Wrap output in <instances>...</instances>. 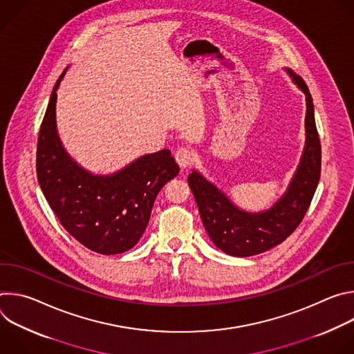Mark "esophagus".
Listing matches in <instances>:
<instances>
[{
	"instance_id": "obj_1",
	"label": "esophagus",
	"mask_w": 354,
	"mask_h": 354,
	"mask_svg": "<svg viewBox=\"0 0 354 354\" xmlns=\"http://www.w3.org/2000/svg\"><path fill=\"white\" fill-rule=\"evenodd\" d=\"M175 160H176V162H178V165H179V168H180L182 171L186 169V168L190 167L192 162H193V154H192V151L187 149V148H180V149H178L176 153H175Z\"/></svg>"
}]
</instances>
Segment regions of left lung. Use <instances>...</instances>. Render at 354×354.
<instances>
[{
  "label": "left lung",
  "instance_id": "obj_1",
  "mask_svg": "<svg viewBox=\"0 0 354 354\" xmlns=\"http://www.w3.org/2000/svg\"><path fill=\"white\" fill-rule=\"evenodd\" d=\"M284 71L306 95L307 105L304 149L284 193L266 210L246 212L197 169L187 178L210 239L231 257H254L281 243L304 218L319 182L321 142L313 97L304 80L288 67Z\"/></svg>",
  "mask_w": 354,
  "mask_h": 354
}]
</instances>
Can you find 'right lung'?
<instances>
[{
  "mask_svg": "<svg viewBox=\"0 0 354 354\" xmlns=\"http://www.w3.org/2000/svg\"><path fill=\"white\" fill-rule=\"evenodd\" d=\"M67 68L50 95L41 122L37 182L63 227L80 243L97 254L118 255L140 241L157 194L178 176L179 167L169 149L144 154L106 175L81 167L63 145L56 120L57 89Z\"/></svg>",
  "mask_w": 354,
  "mask_h": 354,
  "instance_id": "1",
  "label": "right lung"
}]
</instances>
